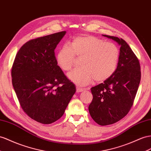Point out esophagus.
<instances>
[{
  "mask_svg": "<svg viewBox=\"0 0 151 151\" xmlns=\"http://www.w3.org/2000/svg\"><path fill=\"white\" fill-rule=\"evenodd\" d=\"M83 91V88H80V87H76V92H82Z\"/></svg>",
  "mask_w": 151,
  "mask_h": 151,
  "instance_id": "1",
  "label": "esophagus"
}]
</instances>
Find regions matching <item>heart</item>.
<instances>
[{
    "label": "heart",
    "mask_w": 151,
    "mask_h": 151,
    "mask_svg": "<svg viewBox=\"0 0 151 151\" xmlns=\"http://www.w3.org/2000/svg\"><path fill=\"white\" fill-rule=\"evenodd\" d=\"M120 51L112 42H106L92 36L75 37L70 46L64 45L56 55L58 65L64 71H69L75 64L76 57L80 58L81 68L68 73V76L78 86H86L94 79L102 82L113 75L117 69Z\"/></svg>",
    "instance_id": "obj_1"
}]
</instances>
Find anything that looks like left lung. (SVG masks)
Masks as SVG:
<instances>
[{
  "mask_svg": "<svg viewBox=\"0 0 151 151\" xmlns=\"http://www.w3.org/2000/svg\"><path fill=\"white\" fill-rule=\"evenodd\" d=\"M121 46L117 69L109 79L91 88L93 99L88 106L91 117L101 126L118 122L133 106L141 79L140 63L127 42L117 37L103 35Z\"/></svg>",
  "mask_w": 151,
  "mask_h": 151,
  "instance_id": "obj_1",
  "label": "left lung"
}]
</instances>
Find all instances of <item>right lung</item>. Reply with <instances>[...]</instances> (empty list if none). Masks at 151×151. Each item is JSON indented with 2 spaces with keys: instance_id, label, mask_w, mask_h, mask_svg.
Instances as JSON below:
<instances>
[{
  "instance_id": "right-lung-1",
  "label": "right lung",
  "mask_w": 151,
  "mask_h": 151,
  "mask_svg": "<svg viewBox=\"0 0 151 151\" xmlns=\"http://www.w3.org/2000/svg\"><path fill=\"white\" fill-rule=\"evenodd\" d=\"M65 33L27 42L17 53L11 69L13 86L22 109L45 124L63 115L76 92L75 85L57 65L54 52Z\"/></svg>"
}]
</instances>
